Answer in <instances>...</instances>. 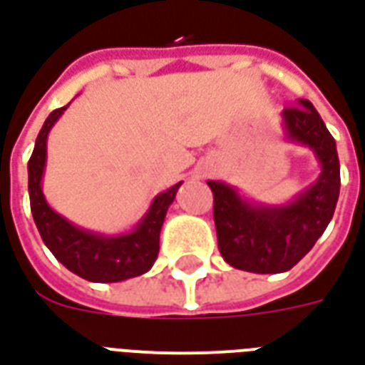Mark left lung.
Masks as SVG:
<instances>
[{
  "label": "left lung",
  "mask_w": 365,
  "mask_h": 365,
  "mask_svg": "<svg viewBox=\"0 0 365 365\" xmlns=\"http://www.w3.org/2000/svg\"><path fill=\"white\" fill-rule=\"evenodd\" d=\"M286 141L312 148L319 160L315 182L282 205L240 195L228 183L209 180L215 195L218 250L234 269L257 274L290 271L312 250L331 222L341 191V164L333 135L309 100L282 112Z\"/></svg>",
  "instance_id": "left-lung-1"
}]
</instances>
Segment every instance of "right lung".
Returning <instances> with one entry per match:
<instances>
[{
	"mask_svg": "<svg viewBox=\"0 0 365 365\" xmlns=\"http://www.w3.org/2000/svg\"><path fill=\"white\" fill-rule=\"evenodd\" d=\"M67 106L53 110L46 118L29 160V195L34 224L53 257L81 279L91 282H121L145 274L158 257L162 224L182 182L158 193L133 230L106 236L69 222L48 205L42 193L48 133Z\"/></svg>",
	"mask_w": 365,
	"mask_h": 365,
	"instance_id": "1",
	"label": "right lung"
}]
</instances>
